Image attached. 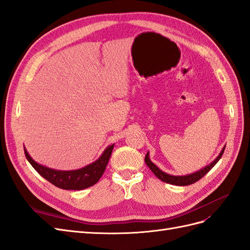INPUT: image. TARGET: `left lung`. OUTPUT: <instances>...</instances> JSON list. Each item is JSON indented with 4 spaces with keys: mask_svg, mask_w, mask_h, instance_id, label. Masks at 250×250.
<instances>
[{
    "mask_svg": "<svg viewBox=\"0 0 250 250\" xmlns=\"http://www.w3.org/2000/svg\"><path fill=\"white\" fill-rule=\"evenodd\" d=\"M224 149H225V146L222 148L221 152L219 153V155L210 164H208V166H206V167H203L202 169L196 171L194 173L187 174V175H178V176L177 175H171V174H168V173L162 171L160 168L157 167L155 164H153L152 162H151L150 157H149V152H147V154L145 156V163L149 167V169L154 173V175L158 179H161L162 181H164V183H167V184L174 185V186H188V185H192V184L196 183V181H198L201 177H203L204 175H206V174L211 168L214 167V166L221 158V156H222V154L224 152Z\"/></svg>",
    "mask_w": 250,
    "mask_h": 250,
    "instance_id": "obj_1",
    "label": "left lung"
}]
</instances>
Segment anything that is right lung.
I'll list each match as a JSON object with an SVG mask.
<instances>
[{"label":"right lung","instance_id":"obj_1","mask_svg":"<svg viewBox=\"0 0 250 250\" xmlns=\"http://www.w3.org/2000/svg\"><path fill=\"white\" fill-rule=\"evenodd\" d=\"M113 146L115 145L112 144V145H109L105 148L99 158L96 160L94 163L89 164L83 168L70 171L56 170L46 167V166H42L35 162L33 158L30 156L25 147L24 150L28 162L31 164L32 167L41 176L50 181L52 185L56 186L57 188H63V190L78 191L84 190V188L92 187L98 183V180H99L103 175L105 168H106V166L108 164Z\"/></svg>","mask_w":250,"mask_h":250}]
</instances>
